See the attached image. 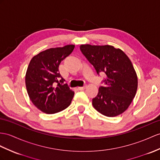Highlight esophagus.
I'll list each match as a JSON object with an SVG mask.
<instances>
[{
	"label": "esophagus",
	"instance_id": "esophagus-1",
	"mask_svg": "<svg viewBox=\"0 0 160 160\" xmlns=\"http://www.w3.org/2000/svg\"><path fill=\"white\" fill-rule=\"evenodd\" d=\"M85 88H86V85H83L82 87H79L78 88V89H79V90H83V89H84Z\"/></svg>",
	"mask_w": 160,
	"mask_h": 160
}]
</instances>
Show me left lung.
Instances as JSON below:
<instances>
[{
    "mask_svg": "<svg viewBox=\"0 0 160 160\" xmlns=\"http://www.w3.org/2000/svg\"><path fill=\"white\" fill-rule=\"evenodd\" d=\"M80 49L97 74L106 76L98 95L92 99L93 107L107 117L122 114L130 106L138 88L137 75L129 58L111 45H81Z\"/></svg>",
    "mask_w": 160,
    "mask_h": 160,
    "instance_id": "8db88e82",
    "label": "left lung"
}]
</instances>
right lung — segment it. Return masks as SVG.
Returning a JSON list of instances; mask_svg holds the SVG:
<instances>
[{
  "instance_id": "add662e5",
  "label": "right lung",
  "mask_w": 160,
  "mask_h": 160,
  "mask_svg": "<svg viewBox=\"0 0 160 160\" xmlns=\"http://www.w3.org/2000/svg\"><path fill=\"white\" fill-rule=\"evenodd\" d=\"M74 48L75 45H68L47 49L30 62L26 74L27 92L35 107L43 112L56 113L71 104L75 93L64 84L59 66Z\"/></svg>"
}]
</instances>
